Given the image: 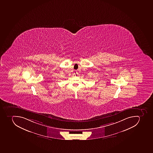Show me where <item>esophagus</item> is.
I'll return each instance as SVG.
<instances>
[{
	"mask_svg": "<svg viewBox=\"0 0 153 153\" xmlns=\"http://www.w3.org/2000/svg\"><path fill=\"white\" fill-rule=\"evenodd\" d=\"M74 74L75 76H77V74H78V73H77V72H76Z\"/></svg>",
	"mask_w": 153,
	"mask_h": 153,
	"instance_id": "34e87169",
	"label": "esophagus"
}]
</instances>
